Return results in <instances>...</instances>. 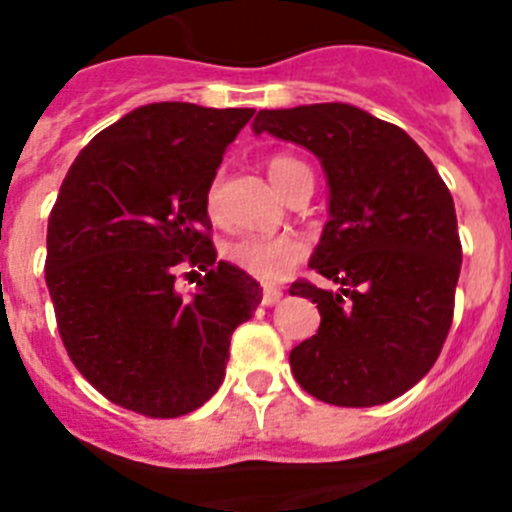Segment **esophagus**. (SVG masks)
<instances>
[{"mask_svg": "<svg viewBox=\"0 0 512 512\" xmlns=\"http://www.w3.org/2000/svg\"><path fill=\"white\" fill-rule=\"evenodd\" d=\"M281 289L279 287H264V297H261V302L266 304V307H271V304H276L281 299Z\"/></svg>", "mask_w": 512, "mask_h": 512, "instance_id": "1", "label": "esophagus"}]
</instances>
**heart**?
Wrapping results in <instances>:
<instances>
[{"label": "heart", "instance_id": "b5f03b06", "mask_svg": "<svg viewBox=\"0 0 512 512\" xmlns=\"http://www.w3.org/2000/svg\"><path fill=\"white\" fill-rule=\"evenodd\" d=\"M266 172L281 195H287L299 177H312L307 164L289 154L269 157ZM220 192H223V182L218 175L210 180L205 190V210L213 220L220 218ZM304 253H307V243L294 233H243L223 243L225 264L236 266L238 271L259 281L284 279L304 259Z\"/></svg>", "mask_w": 512, "mask_h": 512}]
</instances>
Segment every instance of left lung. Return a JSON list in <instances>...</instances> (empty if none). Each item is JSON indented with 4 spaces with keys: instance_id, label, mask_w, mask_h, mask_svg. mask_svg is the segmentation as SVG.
I'll return each mask as SVG.
<instances>
[{
    "instance_id": "left-lung-1",
    "label": "left lung",
    "mask_w": 512,
    "mask_h": 512,
    "mask_svg": "<svg viewBox=\"0 0 512 512\" xmlns=\"http://www.w3.org/2000/svg\"><path fill=\"white\" fill-rule=\"evenodd\" d=\"M253 131L307 147L330 182L309 266L342 289L307 279L289 289L322 317L289 353L294 378L332 406L393 401L437 363L452 327L462 269L452 192L406 131L348 103L259 111Z\"/></svg>"
}]
</instances>
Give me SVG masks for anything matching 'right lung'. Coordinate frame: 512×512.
<instances>
[{
    "label": "right lung",
    "mask_w": 512,
    "mask_h": 512,
    "mask_svg": "<svg viewBox=\"0 0 512 512\" xmlns=\"http://www.w3.org/2000/svg\"><path fill=\"white\" fill-rule=\"evenodd\" d=\"M256 114L164 101L131 111L70 164L48 220L45 281L78 373L121 409L177 419L223 383L259 284L215 261L205 190ZM199 294L174 292L182 268Z\"/></svg>",
    "instance_id": "obj_1"
}]
</instances>
